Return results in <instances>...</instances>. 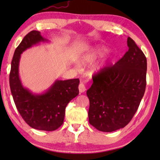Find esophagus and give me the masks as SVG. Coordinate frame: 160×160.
Returning <instances> with one entry per match:
<instances>
[{
  "label": "esophagus",
  "mask_w": 160,
  "mask_h": 160,
  "mask_svg": "<svg viewBox=\"0 0 160 160\" xmlns=\"http://www.w3.org/2000/svg\"><path fill=\"white\" fill-rule=\"evenodd\" d=\"M78 89H79V91L80 93H84V91H86V87L84 86V84L81 83L79 84V87H78Z\"/></svg>",
  "instance_id": "obj_1"
}]
</instances>
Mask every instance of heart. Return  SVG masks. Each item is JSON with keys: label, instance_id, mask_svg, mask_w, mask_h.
<instances>
[{"label": "heart", "instance_id": "heart-1", "mask_svg": "<svg viewBox=\"0 0 160 160\" xmlns=\"http://www.w3.org/2000/svg\"><path fill=\"white\" fill-rule=\"evenodd\" d=\"M109 52V49L106 46L101 45H94L89 47L80 57V62L82 64H88L94 62L95 61L103 57ZM110 58H105L100 62L97 63L91 68L93 73H99L103 71L110 62Z\"/></svg>", "mask_w": 160, "mask_h": 160}]
</instances>
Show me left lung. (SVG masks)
<instances>
[{"instance_id":"1","label":"left lung","mask_w":160,"mask_h":160,"mask_svg":"<svg viewBox=\"0 0 160 160\" xmlns=\"http://www.w3.org/2000/svg\"><path fill=\"white\" fill-rule=\"evenodd\" d=\"M128 50L113 66L94 76L87 91L89 123L103 132L127 126L136 113L146 89L147 62L142 51L130 37Z\"/></svg>"}]
</instances>
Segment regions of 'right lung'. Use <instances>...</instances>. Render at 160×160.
<instances>
[{"label": "right lung", "instance_id": "obj_1", "mask_svg": "<svg viewBox=\"0 0 160 160\" xmlns=\"http://www.w3.org/2000/svg\"><path fill=\"white\" fill-rule=\"evenodd\" d=\"M49 42L38 31L24 37L13 54L9 85L16 107L26 123L37 130L52 131L62 124L66 107L79 93V79L56 80L44 92L35 93L22 85L19 76L21 54L33 46Z\"/></svg>", "mask_w": 160, "mask_h": 160}]
</instances>
